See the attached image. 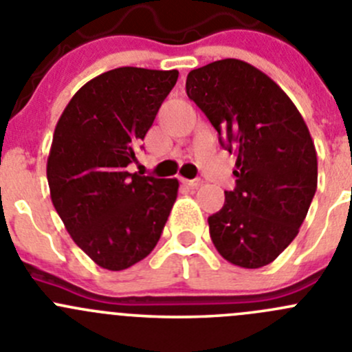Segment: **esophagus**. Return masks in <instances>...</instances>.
Listing matches in <instances>:
<instances>
[{
  "label": "esophagus",
  "mask_w": 352,
  "mask_h": 352,
  "mask_svg": "<svg viewBox=\"0 0 352 352\" xmlns=\"http://www.w3.org/2000/svg\"><path fill=\"white\" fill-rule=\"evenodd\" d=\"M183 182V185H186V186H190V188H199V186H202V179H185L183 178L182 179Z\"/></svg>",
  "instance_id": "1"
}]
</instances>
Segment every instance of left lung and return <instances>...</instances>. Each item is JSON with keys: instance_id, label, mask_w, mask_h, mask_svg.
Instances as JSON below:
<instances>
[{"instance_id": "left-lung-1", "label": "left lung", "mask_w": 352, "mask_h": 352, "mask_svg": "<svg viewBox=\"0 0 352 352\" xmlns=\"http://www.w3.org/2000/svg\"><path fill=\"white\" fill-rule=\"evenodd\" d=\"M186 95L236 153L235 190L207 219L214 247L235 266H266L296 239L316 192L309 129L287 93L243 60L192 70Z\"/></svg>"}]
</instances>
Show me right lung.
Wrapping results in <instances>:
<instances>
[{
	"label": "right lung",
	"mask_w": 352,
	"mask_h": 352,
	"mask_svg": "<svg viewBox=\"0 0 352 352\" xmlns=\"http://www.w3.org/2000/svg\"><path fill=\"white\" fill-rule=\"evenodd\" d=\"M178 70L119 67L86 82L56 122L46 176L50 195L79 249L120 271L145 259L178 197V179L126 170L152 128Z\"/></svg>",
	"instance_id": "right-lung-1"
}]
</instances>
